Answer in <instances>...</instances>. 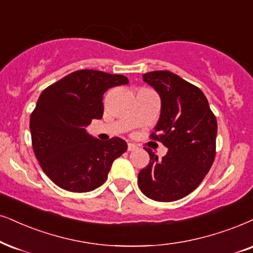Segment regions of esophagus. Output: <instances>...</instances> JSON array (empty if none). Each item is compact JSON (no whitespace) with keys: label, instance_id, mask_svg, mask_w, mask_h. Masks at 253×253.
I'll return each mask as SVG.
<instances>
[{"label":"esophagus","instance_id":"1","mask_svg":"<svg viewBox=\"0 0 253 253\" xmlns=\"http://www.w3.org/2000/svg\"><path fill=\"white\" fill-rule=\"evenodd\" d=\"M137 148V147L134 145V143H128V146H127V150L128 152H133V150H135Z\"/></svg>","mask_w":253,"mask_h":253}]
</instances>
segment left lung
Returning <instances> with one entry per match:
<instances>
[{"instance_id":"left-lung-1","label":"left lung","mask_w":253,"mask_h":253,"mask_svg":"<svg viewBox=\"0 0 253 253\" xmlns=\"http://www.w3.org/2000/svg\"><path fill=\"white\" fill-rule=\"evenodd\" d=\"M161 98V116L150 134L167 147L159 160L147 148L149 164L137 175L140 190L159 202L183 198L200 185L216 156L217 120L197 86L169 71L142 75Z\"/></svg>"}]
</instances>
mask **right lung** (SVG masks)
Listing matches in <instances>:
<instances>
[{
  "label": "right lung",
  "mask_w": 253,
  "mask_h": 253,
  "mask_svg": "<svg viewBox=\"0 0 253 253\" xmlns=\"http://www.w3.org/2000/svg\"><path fill=\"white\" fill-rule=\"evenodd\" d=\"M125 84V76L79 70L41 93L30 117L31 142L43 171L59 188L72 193L94 190L107 180L114 160L127 150L120 137L104 142L85 129L103 118L105 92Z\"/></svg>",
  "instance_id": "add662e5"
}]
</instances>
